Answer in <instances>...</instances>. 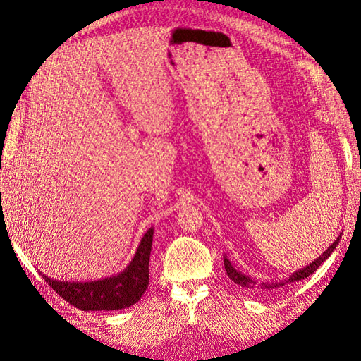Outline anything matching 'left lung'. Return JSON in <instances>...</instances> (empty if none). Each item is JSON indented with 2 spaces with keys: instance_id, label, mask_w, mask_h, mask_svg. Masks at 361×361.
Segmentation results:
<instances>
[{
  "instance_id": "left-lung-1",
  "label": "left lung",
  "mask_w": 361,
  "mask_h": 361,
  "mask_svg": "<svg viewBox=\"0 0 361 361\" xmlns=\"http://www.w3.org/2000/svg\"><path fill=\"white\" fill-rule=\"evenodd\" d=\"M338 240H340V237L338 239H336L331 247H329L323 255H321L319 257H317V260H313L312 264H309V265H305L304 268H301V270H298V271H295L293 274L290 276L288 278V282H295V281H301V279H304V278H307V276H310L313 271L317 270V268L324 262V260L331 256V252L334 251V248L336 247V243H338ZM225 270H226V274L229 276V279H233V282H235L237 286H240V287H247V288H252L255 287V281H252L250 276H247V274H243V273H240L239 270H235V268L231 265V262H229V260L225 257ZM287 282V281H286ZM262 286L265 287V288H273V287H278V286H283V282H281V283H276V282H273V283H262Z\"/></svg>"
}]
</instances>
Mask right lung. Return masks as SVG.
<instances>
[{
  "instance_id": "1",
  "label": "right lung",
  "mask_w": 361,
  "mask_h": 361,
  "mask_svg": "<svg viewBox=\"0 0 361 361\" xmlns=\"http://www.w3.org/2000/svg\"><path fill=\"white\" fill-rule=\"evenodd\" d=\"M153 229L142 235L133 259L121 273L91 282H65L43 276L65 301L80 310H121L136 304L149 286Z\"/></svg>"
}]
</instances>
